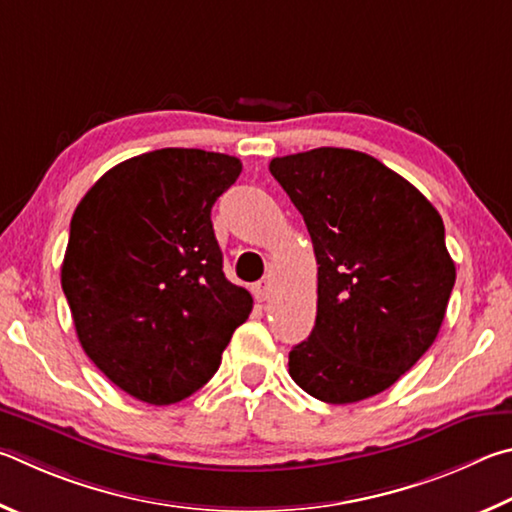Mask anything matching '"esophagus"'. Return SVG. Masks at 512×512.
<instances>
[{"instance_id":"1","label":"esophagus","mask_w":512,"mask_h":512,"mask_svg":"<svg viewBox=\"0 0 512 512\" xmlns=\"http://www.w3.org/2000/svg\"><path fill=\"white\" fill-rule=\"evenodd\" d=\"M254 297L258 299V301H267L270 299V294H272V279L270 276H265V279H261L258 283H254Z\"/></svg>"}]
</instances>
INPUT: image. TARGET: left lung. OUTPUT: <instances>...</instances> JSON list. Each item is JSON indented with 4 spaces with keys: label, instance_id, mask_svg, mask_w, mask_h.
Here are the masks:
<instances>
[{
    "label": "left lung",
    "instance_id": "obj_1",
    "mask_svg": "<svg viewBox=\"0 0 512 512\" xmlns=\"http://www.w3.org/2000/svg\"><path fill=\"white\" fill-rule=\"evenodd\" d=\"M317 256V319L290 351L312 398L348 405L389 389L441 330L456 267L432 202L366 152L315 148L270 161Z\"/></svg>",
    "mask_w": 512,
    "mask_h": 512
}]
</instances>
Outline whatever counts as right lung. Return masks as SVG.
<instances>
[{
	"mask_svg": "<svg viewBox=\"0 0 512 512\" xmlns=\"http://www.w3.org/2000/svg\"><path fill=\"white\" fill-rule=\"evenodd\" d=\"M240 170L222 152H143L107 170L71 218L60 279L78 342L148 405L204 387L254 306L224 276L211 222Z\"/></svg>",
	"mask_w": 512,
	"mask_h": 512,
	"instance_id": "obj_1",
	"label": "right lung"
}]
</instances>
